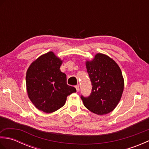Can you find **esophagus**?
<instances>
[{
    "instance_id": "34e87169",
    "label": "esophagus",
    "mask_w": 149,
    "mask_h": 149,
    "mask_svg": "<svg viewBox=\"0 0 149 149\" xmlns=\"http://www.w3.org/2000/svg\"><path fill=\"white\" fill-rule=\"evenodd\" d=\"M75 88H76L77 91H78L79 90V85H76V86H75Z\"/></svg>"
}]
</instances>
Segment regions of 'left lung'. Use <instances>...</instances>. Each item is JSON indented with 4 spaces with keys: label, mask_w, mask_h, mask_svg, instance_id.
<instances>
[{
    "label": "left lung",
    "mask_w": 149,
    "mask_h": 149,
    "mask_svg": "<svg viewBox=\"0 0 149 149\" xmlns=\"http://www.w3.org/2000/svg\"><path fill=\"white\" fill-rule=\"evenodd\" d=\"M86 69L92 89L86 97L81 96L84 106L97 115H106L115 108L121 99L124 81L118 65L109 56L97 54Z\"/></svg>",
    "instance_id": "obj_1"
}]
</instances>
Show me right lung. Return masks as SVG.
Here are the masks:
<instances>
[{"label": "right lung", "mask_w": 149, "mask_h": 149, "mask_svg": "<svg viewBox=\"0 0 149 149\" xmlns=\"http://www.w3.org/2000/svg\"><path fill=\"white\" fill-rule=\"evenodd\" d=\"M62 61L52 52L32 63L26 74L27 91L36 108L50 113L65 105L66 97L76 92L66 84V75L60 70Z\"/></svg>", "instance_id": "1"}]
</instances>
